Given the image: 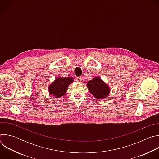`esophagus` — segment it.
Segmentation results:
<instances>
[{
	"instance_id": "esophagus-1",
	"label": "esophagus",
	"mask_w": 159,
	"mask_h": 159,
	"mask_svg": "<svg viewBox=\"0 0 159 159\" xmlns=\"http://www.w3.org/2000/svg\"><path fill=\"white\" fill-rule=\"evenodd\" d=\"M76 81L78 82H81L82 81V77H77L76 78Z\"/></svg>"
}]
</instances>
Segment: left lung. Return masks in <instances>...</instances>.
Here are the masks:
<instances>
[{
    "label": "left lung",
    "mask_w": 159,
    "mask_h": 159,
    "mask_svg": "<svg viewBox=\"0 0 159 159\" xmlns=\"http://www.w3.org/2000/svg\"><path fill=\"white\" fill-rule=\"evenodd\" d=\"M87 86L90 93L97 99H102L109 93V87L98 77L89 80L87 84Z\"/></svg>",
    "instance_id": "8db88e82"
}]
</instances>
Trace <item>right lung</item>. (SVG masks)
Wrapping results in <instances>:
<instances>
[{"label": "right lung", "instance_id": "add662e5", "mask_svg": "<svg viewBox=\"0 0 159 159\" xmlns=\"http://www.w3.org/2000/svg\"><path fill=\"white\" fill-rule=\"evenodd\" d=\"M71 77L57 78L49 87V91L51 94L59 98L65 94L67 87L73 82Z\"/></svg>", "mask_w": 159, "mask_h": 159}]
</instances>
